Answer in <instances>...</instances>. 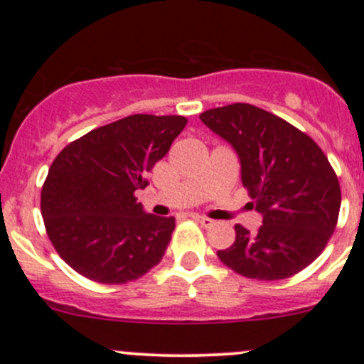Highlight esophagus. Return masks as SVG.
Wrapping results in <instances>:
<instances>
[{
  "mask_svg": "<svg viewBox=\"0 0 364 364\" xmlns=\"http://www.w3.org/2000/svg\"><path fill=\"white\" fill-rule=\"evenodd\" d=\"M193 219L196 220L198 224H202L203 228H210L212 224H214V220L208 219V217H202V215H193Z\"/></svg>",
  "mask_w": 364,
  "mask_h": 364,
  "instance_id": "esophagus-1",
  "label": "esophagus"
}]
</instances>
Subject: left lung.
Wrapping results in <instances>:
<instances>
[{
	"label": "left lung",
	"instance_id": "8db88e82",
	"mask_svg": "<svg viewBox=\"0 0 364 364\" xmlns=\"http://www.w3.org/2000/svg\"><path fill=\"white\" fill-rule=\"evenodd\" d=\"M200 119L232 145L250 205L263 220L258 231L235 225L236 240L217 257L258 281L301 272L327 246L341 208L339 179L306 133L252 104H229Z\"/></svg>",
	"mask_w": 364,
	"mask_h": 364
}]
</instances>
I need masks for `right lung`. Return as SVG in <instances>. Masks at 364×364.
I'll return each mask as SVG.
<instances>
[{
    "label": "right lung",
    "mask_w": 364,
    "mask_h": 364,
    "mask_svg": "<svg viewBox=\"0 0 364 364\" xmlns=\"http://www.w3.org/2000/svg\"><path fill=\"white\" fill-rule=\"evenodd\" d=\"M183 116L133 114L95 128L58 154L41 212L60 257L83 277L124 284L164 257L174 217L147 214L135 191L186 127Z\"/></svg>",
    "instance_id": "obj_1"
}]
</instances>
